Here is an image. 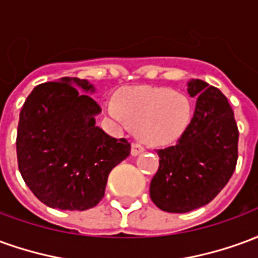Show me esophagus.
<instances>
[{"mask_svg":"<svg viewBox=\"0 0 258 258\" xmlns=\"http://www.w3.org/2000/svg\"><path fill=\"white\" fill-rule=\"evenodd\" d=\"M144 151H145V148L141 145L140 142H134L133 146H131V155H133V156H137V155H140V153H142Z\"/></svg>","mask_w":258,"mask_h":258,"instance_id":"esophagus-1","label":"esophagus"}]
</instances>
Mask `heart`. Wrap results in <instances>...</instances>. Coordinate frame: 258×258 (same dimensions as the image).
Returning a JSON list of instances; mask_svg holds the SVG:
<instances>
[{
  "label": "heart",
  "mask_w": 258,
  "mask_h": 258,
  "mask_svg": "<svg viewBox=\"0 0 258 258\" xmlns=\"http://www.w3.org/2000/svg\"><path fill=\"white\" fill-rule=\"evenodd\" d=\"M105 112L117 125L138 127L141 140L153 146L173 144L189 125V99L166 87H140L124 91L118 103L107 101Z\"/></svg>",
  "instance_id": "b5f03b06"
}]
</instances>
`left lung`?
<instances>
[{"label": "left lung", "mask_w": 258, "mask_h": 258, "mask_svg": "<svg viewBox=\"0 0 258 258\" xmlns=\"http://www.w3.org/2000/svg\"><path fill=\"white\" fill-rule=\"evenodd\" d=\"M188 94L198 96L194 117L174 146L159 149L151 199L163 211L188 213L210 203L232 177L238 162V124L227 96L192 79Z\"/></svg>", "instance_id": "1"}]
</instances>
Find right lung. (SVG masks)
<instances>
[{
	"label": "right lung",
	"instance_id": "1",
	"mask_svg": "<svg viewBox=\"0 0 258 258\" xmlns=\"http://www.w3.org/2000/svg\"><path fill=\"white\" fill-rule=\"evenodd\" d=\"M79 88L94 91L87 80L69 77L37 85L18 124L22 178L40 202L60 210L98 205L109 173L131 152L125 138L116 140L96 127L101 106Z\"/></svg>",
	"mask_w": 258,
	"mask_h": 258
}]
</instances>
